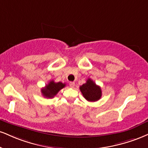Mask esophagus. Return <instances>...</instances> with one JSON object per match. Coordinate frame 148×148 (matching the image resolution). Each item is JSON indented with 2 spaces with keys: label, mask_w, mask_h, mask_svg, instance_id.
<instances>
[{
  "label": "esophagus",
  "mask_w": 148,
  "mask_h": 148,
  "mask_svg": "<svg viewBox=\"0 0 148 148\" xmlns=\"http://www.w3.org/2000/svg\"><path fill=\"white\" fill-rule=\"evenodd\" d=\"M74 85H75V83H74V82H70L69 83V86H70V88H74Z\"/></svg>",
  "instance_id": "34e87169"
}]
</instances>
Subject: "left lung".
<instances>
[{"mask_svg":"<svg viewBox=\"0 0 148 148\" xmlns=\"http://www.w3.org/2000/svg\"><path fill=\"white\" fill-rule=\"evenodd\" d=\"M80 90L85 99L90 102L99 101L102 96L100 87L90 79H88L86 83L80 86Z\"/></svg>","mask_w":148,"mask_h":148,"instance_id":"obj_1","label":"left lung"}]
</instances>
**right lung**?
<instances>
[{
	"label": "right lung",
	"instance_id": "obj_1",
	"mask_svg": "<svg viewBox=\"0 0 148 148\" xmlns=\"http://www.w3.org/2000/svg\"><path fill=\"white\" fill-rule=\"evenodd\" d=\"M64 87H65V83L61 82L55 83L54 81H51L45 88L41 89V93L45 98H54Z\"/></svg>",
	"mask_w": 148,
	"mask_h": 148
}]
</instances>
